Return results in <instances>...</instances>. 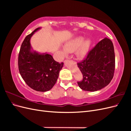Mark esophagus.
<instances>
[{
    "instance_id": "34e87169",
    "label": "esophagus",
    "mask_w": 131,
    "mask_h": 131,
    "mask_svg": "<svg viewBox=\"0 0 131 131\" xmlns=\"http://www.w3.org/2000/svg\"><path fill=\"white\" fill-rule=\"evenodd\" d=\"M72 62H75V61H72Z\"/></svg>"
}]
</instances>
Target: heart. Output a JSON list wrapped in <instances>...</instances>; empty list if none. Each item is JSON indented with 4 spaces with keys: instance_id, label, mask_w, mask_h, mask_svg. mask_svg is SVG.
Listing matches in <instances>:
<instances>
[{
    "instance_id": "1",
    "label": "heart",
    "mask_w": 131,
    "mask_h": 131,
    "mask_svg": "<svg viewBox=\"0 0 131 131\" xmlns=\"http://www.w3.org/2000/svg\"><path fill=\"white\" fill-rule=\"evenodd\" d=\"M85 39L82 37L75 38L73 40L67 43L64 46V54L66 53V51L68 53H72L76 51L77 56L79 58H83L88 53L90 47L91 46V41L86 40L84 42Z\"/></svg>"
}]
</instances>
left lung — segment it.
Instances as JSON below:
<instances>
[{"instance_id": "left-lung-1", "label": "left lung", "mask_w": 131, "mask_h": 131, "mask_svg": "<svg viewBox=\"0 0 131 131\" xmlns=\"http://www.w3.org/2000/svg\"><path fill=\"white\" fill-rule=\"evenodd\" d=\"M77 65L83 75L82 80L78 81L80 89L93 92L104 88L112 81L115 67L112 41L107 38L103 39Z\"/></svg>"}]
</instances>
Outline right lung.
I'll list each match as a JSON object with an SVG mask.
<instances>
[{
  "label": "right lung",
  "mask_w": 131,
  "mask_h": 131,
  "mask_svg": "<svg viewBox=\"0 0 131 131\" xmlns=\"http://www.w3.org/2000/svg\"><path fill=\"white\" fill-rule=\"evenodd\" d=\"M40 28L28 35L23 40L18 58L19 73L28 86L32 89L45 92L56 84L63 63H59L49 54L31 52L30 39Z\"/></svg>",
  "instance_id": "1"
}]
</instances>
